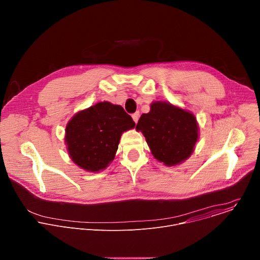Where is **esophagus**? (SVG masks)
<instances>
[{
  "mask_svg": "<svg viewBox=\"0 0 260 260\" xmlns=\"http://www.w3.org/2000/svg\"><path fill=\"white\" fill-rule=\"evenodd\" d=\"M132 117H133L134 121L137 123V122H138V120H139V117H140V112H136V113H134V114L132 115Z\"/></svg>",
  "mask_w": 260,
  "mask_h": 260,
  "instance_id": "34e87169",
  "label": "esophagus"
}]
</instances>
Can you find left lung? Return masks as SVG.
<instances>
[{"instance_id":"left-lung-1","label":"left lung","mask_w":260,"mask_h":260,"mask_svg":"<svg viewBox=\"0 0 260 260\" xmlns=\"http://www.w3.org/2000/svg\"><path fill=\"white\" fill-rule=\"evenodd\" d=\"M136 129L143 133L153 156L169 167L186 160L199 139L194 115L167 102H153L150 112L141 115Z\"/></svg>"}]
</instances>
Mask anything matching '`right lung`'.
I'll return each mask as SVG.
<instances>
[{"instance_id":"right-lung-1","label":"right lung","mask_w":260,"mask_h":260,"mask_svg":"<svg viewBox=\"0 0 260 260\" xmlns=\"http://www.w3.org/2000/svg\"><path fill=\"white\" fill-rule=\"evenodd\" d=\"M135 125L121 106L100 102L68 122L64 141L69 155L85 171L104 170L114 159L122 133Z\"/></svg>"}]
</instances>
